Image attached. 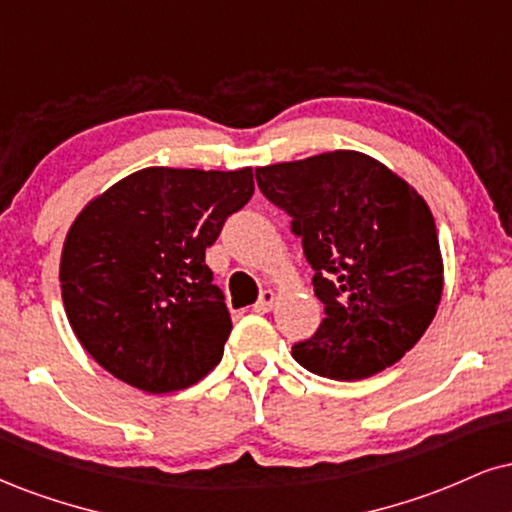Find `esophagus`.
<instances>
[{
  "instance_id": "1",
  "label": "esophagus",
  "mask_w": 512,
  "mask_h": 512,
  "mask_svg": "<svg viewBox=\"0 0 512 512\" xmlns=\"http://www.w3.org/2000/svg\"><path fill=\"white\" fill-rule=\"evenodd\" d=\"M276 303V293L274 291H262L260 300L255 303V312H269Z\"/></svg>"
}]
</instances>
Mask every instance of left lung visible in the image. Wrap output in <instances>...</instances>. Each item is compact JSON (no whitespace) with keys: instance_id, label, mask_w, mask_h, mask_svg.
<instances>
[{"instance_id":"obj_1","label":"left lung","mask_w":512,"mask_h":512,"mask_svg":"<svg viewBox=\"0 0 512 512\" xmlns=\"http://www.w3.org/2000/svg\"><path fill=\"white\" fill-rule=\"evenodd\" d=\"M291 217L315 269L326 317L293 346L298 365L336 381L391 367L432 324L443 291L439 236L427 202L377 159L353 150L255 169Z\"/></svg>"}]
</instances>
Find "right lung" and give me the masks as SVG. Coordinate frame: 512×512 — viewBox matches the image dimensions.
<instances>
[{
	"instance_id": "1",
	"label": "right lung",
	"mask_w": 512,
	"mask_h": 512,
	"mask_svg": "<svg viewBox=\"0 0 512 512\" xmlns=\"http://www.w3.org/2000/svg\"><path fill=\"white\" fill-rule=\"evenodd\" d=\"M252 193L248 166H150L78 214L61 252V300L95 362L147 393L188 389L217 365L231 315L205 250Z\"/></svg>"
}]
</instances>
